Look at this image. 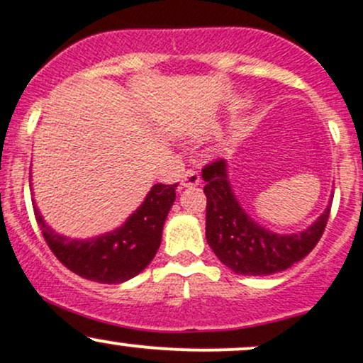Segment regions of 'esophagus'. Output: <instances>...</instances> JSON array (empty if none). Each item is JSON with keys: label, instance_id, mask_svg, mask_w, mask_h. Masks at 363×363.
I'll return each mask as SVG.
<instances>
[{"label": "esophagus", "instance_id": "obj_1", "mask_svg": "<svg viewBox=\"0 0 363 363\" xmlns=\"http://www.w3.org/2000/svg\"><path fill=\"white\" fill-rule=\"evenodd\" d=\"M200 184V175L194 170H186L181 175V186L182 188H193V186Z\"/></svg>", "mask_w": 363, "mask_h": 363}]
</instances>
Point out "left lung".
Returning <instances> with one entry per match:
<instances>
[{"instance_id": "1", "label": "left lung", "mask_w": 363, "mask_h": 363, "mask_svg": "<svg viewBox=\"0 0 363 363\" xmlns=\"http://www.w3.org/2000/svg\"><path fill=\"white\" fill-rule=\"evenodd\" d=\"M201 177L207 182L203 188L207 196L205 236L219 261L235 273L262 277L284 272L306 257L322 238L330 205L308 230L278 235L247 216L228 181L224 160L205 165Z\"/></svg>"}]
</instances>
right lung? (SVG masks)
<instances>
[{"instance_id": "add662e5", "label": "right lung", "mask_w": 363, "mask_h": 363, "mask_svg": "<svg viewBox=\"0 0 363 363\" xmlns=\"http://www.w3.org/2000/svg\"><path fill=\"white\" fill-rule=\"evenodd\" d=\"M175 188L177 184H155L125 224L90 240H71L55 233L36 207L34 216L47 245L67 269L99 284H121L143 272L156 255Z\"/></svg>"}]
</instances>
